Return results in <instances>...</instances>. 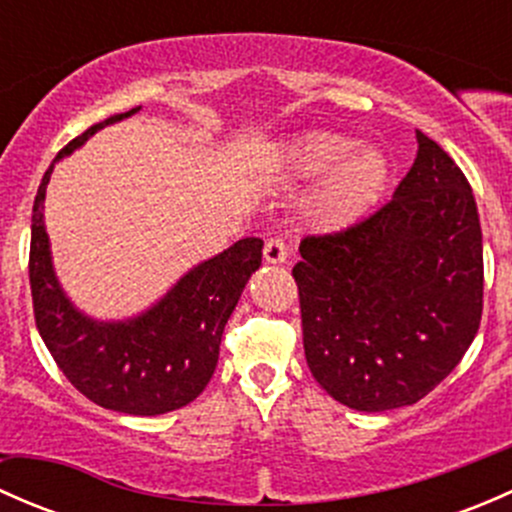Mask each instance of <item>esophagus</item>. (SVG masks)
I'll use <instances>...</instances> for the list:
<instances>
[{
    "instance_id": "obj_1",
    "label": "esophagus",
    "mask_w": 512,
    "mask_h": 512,
    "mask_svg": "<svg viewBox=\"0 0 512 512\" xmlns=\"http://www.w3.org/2000/svg\"><path fill=\"white\" fill-rule=\"evenodd\" d=\"M287 255L289 250L280 237H272L265 242V262H270V265H282V262H287Z\"/></svg>"
}]
</instances>
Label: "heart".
Listing matches in <instances>:
<instances>
[{
    "mask_svg": "<svg viewBox=\"0 0 512 512\" xmlns=\"http://www.w3.org/2000/svg\"><path fill=\"white\" fill-rule=\"evenodd\" d=\"M287 188H309L304 218L324 232H342L369 218L384 200L391 165L381 151L359 146L344 133L309 131L289 141L280 156Z\"/></svg>",
    "mask_w": 512,
    "mask_h": 512,
    "instance_id": "obj_1",
    "label": "heart"
}]
</instances>
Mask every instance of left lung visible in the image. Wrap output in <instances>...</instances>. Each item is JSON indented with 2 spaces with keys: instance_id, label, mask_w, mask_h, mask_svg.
<instances>
[{
  "instance_id": "left-lung-1",
  "label": "left lung",
  "mask_w": 512,
  "mask_h": 512,
  "mask_svg": "<svg viewBox=\"0 0 512 512\" xmlns=\"http://www.w3.org/2000/svg\"><path fill=\"white\" fill-rule=\"evenodd\" d=\"M416 141L394 198L349 230L304 237L292 270L309 371L332 399L366 414L436 389L483 312L473 190L436 141L421 131Z\"/></svg>"
}]
</instances>
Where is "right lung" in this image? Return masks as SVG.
<instances>
[{"mask_svg":"<svg viewBox=\"0 0 512 512\" xmlns=\"http://www.w3.org/2000/svg\"><path fill=\"white\" fill-rule=\"evenodd\" d=\"M141 111L106 118L69 143L44 173L32 213V282L36 329L66 379L94 404L131 416H158L198 399L218 366L225 324L252 272L262 265V240L245 237L190 267L156 304L128 319H94L59 285L44 225V200L54 165L94 133Z\"/></svg>","mask_w":512,"mask_h":512,"instance_id":"add662e5","label":"right lung"}]
</instances>
